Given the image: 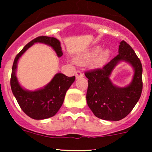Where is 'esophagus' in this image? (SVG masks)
Listing matches in <instances>:
<instances>
[{
    "label": "esophagus",
    "mask_w": 152,
    "mask_h": 152,
    "mask_svg": "<svg viewBox=\"0 0 152 152\" xmlns=\"http://www.w3.org/2000/svg\"><path fill=\"white\" fill-rule=\"evenodd\" d=\"M84 76V73L81 72L80 70H77L76 73V79H79V78H82Z\"/></svg>",
    "instance_id": "1"
}]
</instances>
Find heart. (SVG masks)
<instances>
[{"mask_svg":"<svg viewBox=\"0 0 152 152\" xmlns=\"http://www.w3.org/2000/svg\"><path fill=\"white\" fill-rule=\"evenodd\" d=\"M102 48L100 46H96L93 48L92 49L89 50L88 51L85 52V53H82V54L79 55L76 60L78 62H87V61L91 60L94 57V59H93V63L96 64V65H100V64L104 63L107 59H108L109 56H110V50L106 49V50L101 51Z\"/></svg>","mask_w":152,"mask_h":152,"instance_id":"1","label":"heart"}]
</instances>
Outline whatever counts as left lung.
Masks as SVG:
<instances>
[{
    "label": "left lung",
    "mask_w": 152,
    "mask_h": 152,
    "mask_svg": "<svg viewBox=\"0 0 152 152\" xmlns=\"http://www.w3.org/2000/svg\"><path fill=\"white\" fill-rule=\"evenodd\" d=\"M118 54L104 66L85 73L88 79L87 103L97 118L107 121H120L128 115L140 99L142 90V67L140 59L132 47L123 40ZM121 61L132 65L135 70L133 82L126 88H118L111 83L109 76Z\"/></svg>",
    "instance_id": "left-lung-1"
}]
</instances>
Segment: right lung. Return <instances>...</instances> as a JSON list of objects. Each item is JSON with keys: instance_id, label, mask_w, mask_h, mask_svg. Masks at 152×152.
I'll return each mask as SVG.
<instances>
[{"instance_id": "right-lung-1", "label": "right lung", "mask_w": 152, "mask_h": 152, "mask_svg": "<svg viewBox=\"0 0 152 152\" xmlns=\"http://www.w3.org/2000/svg\"><path fill=\"white\" fill-rule=\"evenodd\" d=\"M35 42L47 44L53 48L59 57L62 56L60 42L54 37L39 36L32 39L17 54L11 75L12 91L23 111L30 118L36 120L48 118L56 114L63 104L67 90L73 83L76 77H68L62 73H56L50 82L41 90L28 91L23 89L17 79V64L23 53Z\"/></svg>"}]
</instances>
